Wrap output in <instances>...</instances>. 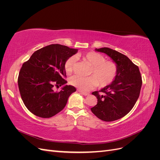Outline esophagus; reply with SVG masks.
Listing matches in <instances>:
<instances>
[{
	"mask_svg": "<svg viewBox=\"0 0 160 160\" xmlns=\"http://www.w3.org/2000/svg\"><path fill=\"white\" fill-rule=\"evenodd\" d=\"M78 91L79 92V93H81L82 95H85V96H87V95H89V94L88 93H85V92H83V91H81V90H78Z\"/></svg>",
	"mask_w": 160,
	"mask_h": 160,
	"instance_id": "1",
	"label": "esophagus"
}]
</instances>
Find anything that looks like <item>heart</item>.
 Wrapping results in <instances>:
<instances>
[{"label": "heart", "mask_w": 160, "mask_h": 160, "mask_svg": "<svg viewBox=\"0 0 160 160\" xmlns=\"http://www.w3.org/2000/svg\"><path fill=\"white\" fill-rule=\"evenodd\" d=\"M82 58L92 65L91 76L83 77L79 75L72 76L69 83L83 91H88L98 84L100 87L110 85L114 81L118 73V65L112 61H106L105 57L99 52L89 51L82 55ZM76 62L75 57L72 56L66 60L64 64L67 74L72 73Z\"/></svg>", "instance_id": "heart-1"}]
</instances>
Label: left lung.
<instances>
[{
    "mask_svg": "<svg viewBox=\"0 0 160 160\" xmlns=\"http://www.w3.org/2000/svg\"><path fill=\"white\" fill-rule=\"evenodd\" d=\"M95 51L108 55L118 70L112 83L99 91L103 94L92 93L98 99V104L91 110L104 122H113L124 117L133 108L141 90L142 77L138 67L122 53L108 47Z\"/></svg>",
    "mask_w": 160,
    "mask_h": 160,
    "instance_id": "1",
    "label": "left lung"
}]
</instances>
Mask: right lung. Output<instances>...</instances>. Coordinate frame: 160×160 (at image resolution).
<instances>
[{
  "label": "right lung",
  "mask_w": 160,
  "mask_h": 160,
  "mask_svg": "<svg viewBox=\"0 0 160 160\" xmlns=\"http://www.w3.org/2000/svg\"><path fill=\"white\" fill-rule=\"evenodd\" d=\"M78 49L52 44L36 51L23 63L18 78V89L27 108L38 117L49 118L64 109L75 88L65 85L59 92L53 87L63 85L64 64Z\"/></svg>",
  "instance_id": "1"
}]
</instances>
